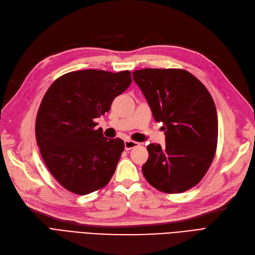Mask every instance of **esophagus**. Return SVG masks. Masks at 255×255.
<instances>
[{
	"mask_svg": "<svg viewBox=\"0 0 255 255\" xmlns=\"http://www.w3.org/2000/svg\"><path fill=\"white\" fill-rule=\"evenodd\" d=\"M139 145V143L137 142H134V140H131V139H126L125 140V149L126 150H130L132 148H135Z\"/></svg>",
	"mask_w": 255,
	"mask_h": 255,
	"instance_id": "esophagus-1",
	"label": "esophagus"
}]
</instances>
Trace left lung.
Returning a JSON list of instances; mask_svg holds the SVG:
<instances>
[{
    "label": "left lung",
    "mask_w": 255,
    "mask_h": 255,
    "mask_svg": "<svg viewBox=\"0 0 255 255\" xmlns=\"http://www.w3.org/2000/svg\"><path fill=\"white\" fill-rule=\"evenodd\" d=\"M132 77L166 135L164 147L147 146L144 176L159 191L189 190L208 171L218 145V113L211 94L183 69L146 68Z\"/></svg>",
    "instance_id": "obj_1"
}]
</instances>
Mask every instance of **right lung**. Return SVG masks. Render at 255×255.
Wrapping results in <instances>:
<instances>
[{"mask_svg": "<svg viewBox=\"0 0 255 255\" xmlns=\"http://www.w3.org/2000/svg\"><path fill=\"white\" fill-rule=\"evenodd\" d=\"M129 70L86 69L56 79L42 100L35 137L50 173L65 189L85 195L105 187L125 144L107 138L94 119L105 115L131 84Z\"/></svg>", "mask_w": 255, "mask_h": 255, "instance_id": "add662e5", "label": "right lung"}]
</instances>
